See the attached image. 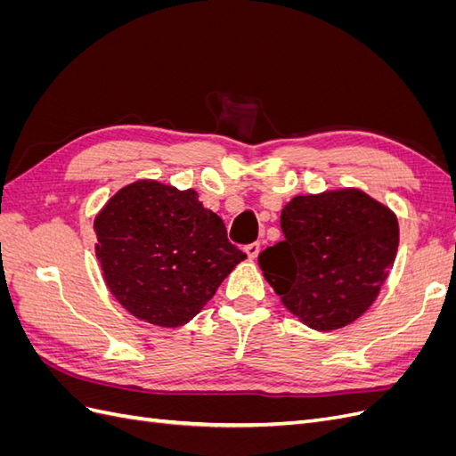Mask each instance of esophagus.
I'll return each mask as SVG.
<instances>
[{"label":"esophagus","instance_id":"obj_1","mask_svg":"<svg viewBox=\"0 0 456 456\" xmlns=\"http://www.w3.org/2000/svg\"><path fill=\"white\" fill-rule=\"evenodd\" d=\"M243 251L247 253V256H249V258L253 260V258H256V255L260 253V243H256V241H255V243L245 245V247H243Z\"/></svg>","mask_w":456,"mask_h":456}]
</instances>
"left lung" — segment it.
Listing matches in <instances>:
<instances>
[{
	"instance_id": "obj_1",
	"label": "left lung",
	"mask_w": 456,
	"mask_h": 456,
	"mask_svg": "<svg viewBox=\"0 0 456 456\" xmlns=\"http://www.w3.org/2000/svg\"><path fill=\"white\" fill-rule=\"evenodd\" d=\"M285 240L258 255L281 305L315 330L363 315L394 266L399 226L390 207L357 188L295 196L281 211Z\"/></svg>"
}]
</instances>
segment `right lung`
I'll list each match as a JSON object with an SVG mask.
<instances>
[{
    "label": "right lung",
    "instance_id": "right-lung-1",
    "mask_svg": "<svg viewBox=\"0 0 456 456\" xmlns=\"http://www.w3.org/2000/svg\"><path fill=\"white\" fill-rule=\"evenodd\" d=\"M93 228L110 293L129 314L158 327L188 323L245 258L196 190L150 178L118 190Z\"/></svg>",
    "mask_w": 456,
    "mask_h": 456
}]
</instances>
